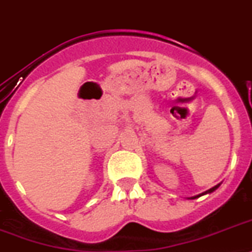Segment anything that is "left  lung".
Listing matches in <instances>:
<instances>
[{"label": "left lung", "mask_w": 252, "mask_h": 252, "mask_svg": "<svg viewBox=\"0 0 252 252\" xmlns=\"http://www.w3.org/2000/svg\"><path fill=\"white\" fill-rule=\"evenodd\" d=\"M215 188H218V186H215V187L210 188V189H209V191H206V192H205V193H210V192H213V191H214ZM196 197H198V196H194V197H191V198H196Z\"/></svg>", "instance_id": "obj_1"}]
</instances>
